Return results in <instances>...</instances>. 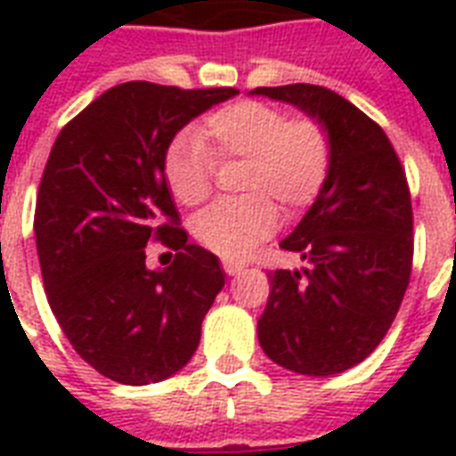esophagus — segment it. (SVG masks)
<instances>
[{
  "instance_id": "1",
  "label": "esophagus",
  "mask_w": 456,
  "mask_h": 456,
  "mask_svg": "<svg viewBox=\"0 0 456 456\" xmlns=\"http://www.w3.org/2000/svg\"><path fill=\"white\" fill-rule=\"evenodd\" d=\"M222 267H224V272H227L229 277H234V274L243 272V267H246V265L236 263V260H224V263H222Z\"/></svg>"
}]
</instances>
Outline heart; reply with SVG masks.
<instances>
[{
	"label": "heart",
	"instance_id": "heart-1",
	"mask_svg": "<svg viewBox=\"0 0 456 456\" xmlns=\"http://www.w3.org/2000/svg\"><path fill=\"white\" fill-rule=\"evenodd\" d=\"M215 160H243L239 189L248 196L206 208L193 220V236L234 260L277 229L272 200L300 210L317 199L331 167V137L314 118L289 120L272 103H229L206 118L199 134L184 132L165 151L163 177L182 206H199L210 196Z\"/></svg>",
	"mask_w": 456,
	"mask_h": 456
}]
</instances>
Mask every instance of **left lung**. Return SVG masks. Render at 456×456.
Segmentation results:
<instances>
[{
	"mask_svg": "<svg viewBox=\"0 0 456 456\" xmlns=\"http://www.w3.org/2000/svg\"><path fill=\"white\" fill-rule=\"evenodd\" d=\"M324 125L331 167L322 191L281 248L303 270L270 274L257 340L279 367L333 376L374 353L410 286L411 199L386 132L357 106L319 85L257 87Z\"/></svg>",
	"mask_w": 456,
	"mask_h": 456,
	"instance_id": "8db88e82",
	"label": "left lung"
}]
</instances>
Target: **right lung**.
I'll return each mask as SVG.
<instances>
[{
  "mask_svg": "<svg viewBox=\"0 0 456 456\" xmlns=\"http://www.w3.org/2000/svg\"><path fill=\"white\" fill-rule=\"evenodd\" d=\"M236 94L125 82L53 142L35 208L46 300L75 353L110 381H165L199 347L224 272L177 227L163 158L186 123ZM151 238L178 250L170 268L145 267Z\"/></svg>",
  "mask_w": 456,
  "mask_h": 456,
  "instance_id": "1",
  "label": "right lung"
}]
</instances>
